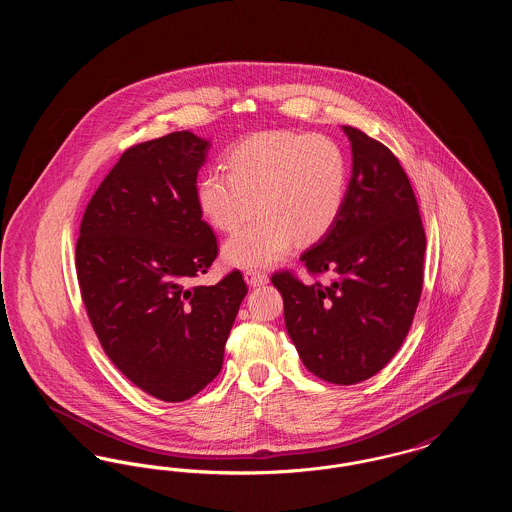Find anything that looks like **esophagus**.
<instances>
[{
	"instance_id": "1",
	"label": "esophagus",
	"mask_w": 512,
	"mask_h": 512,
	"mask_svg": "<svg viewBox=\"0 0 512 512\" xmlns=\"http://www.w3.org/2000/svg\"><path fill=\"white\" fill-rule=\"evenodd\" d=\"M245 282L249 284V286H263V284H267L268 276L263 272V270H257V268H245L244 272Z\"/></svg>"
}]
</instances>
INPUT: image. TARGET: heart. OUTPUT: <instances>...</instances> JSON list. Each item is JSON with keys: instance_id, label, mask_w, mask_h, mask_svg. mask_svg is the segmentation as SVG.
<instances>
[{"instance_id": "obj_1", "label": "heart", "mask_w": 512, "mask_h": 512, "mask_svg": "<svg viewBox=\"0 0 512 512\" xmlns=\"http://www.w3.org/2000/svg\"><path fill=\"white\" fill-rule=\"evenodd\" d=\"M226 169L203 172L195 201L205 220L232 232L224 259L238 267L268 265L293 242L315 244L340 219L347 195V159L322 134L272 130L245 138L226 155Z\"/></svg>"}]
</instances>
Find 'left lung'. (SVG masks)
Listing matches in <instances>:
<instances>
[{"instance_id":"left-lung-1","label":"left lung","mask_w":512,"mask_h":512,"mask_svg":"<svg viewBox=\"0 0 512 512\" xmlns=\"http://www.w3.org/2000/svg\"><path fill=\"white\" fill-rule=\"evenodd\" d=\"M353 174L336 226L301 255L315 282L272 274L293 345L315 376L351 386L390 363L407 338L424 284L426 234L399 159L363 130L343 126ZM328 273L330 283L318 275Z\"/></svg>"}]
</instances>
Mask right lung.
<instances>
[{
	"label": "right lung",
	"instance_id": "obj_1",
	"mask_svg": "<svg viewBox=\"0 0 512 512\" xmlns=\"http://www.w3.org/2000/svg\"><path fill=\"white\" fill-rule=\"evenodd\" d=\"M209 140L190 130L128 147L86 205L76 278L111 363L161 401H184L217 378L240 303L238 268L197 286L219 255L195 201Z\"/></svg>",
	"mask_w": 512,
	"mask_h": 512
}]
</instances>
